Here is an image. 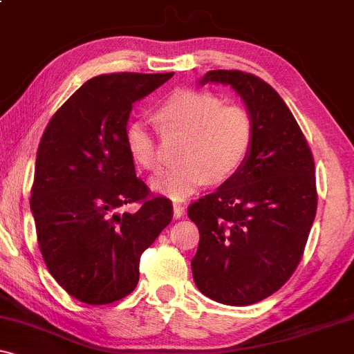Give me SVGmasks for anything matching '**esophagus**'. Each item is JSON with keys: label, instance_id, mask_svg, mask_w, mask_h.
I'll use <instances>...</instances> for the list:
<instances>
[{"label": "esophagus", "instance_id": "esophagus-1", "mask_svg": "<svg viewBox=\"0 0 354 354\" xmlns=\"http://www.w3.org/2000/svg\"><path fill=\"white\" fill-rule=\"evenodd\" d=\"M183 214H185V205H181V203H174L173 205V216L176 219L183 218Z\"/></svg>", "mask_w": 354, "mask_h": 354}]
</instances>
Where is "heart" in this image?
<instances>
[{
	"label": "heart",
	"instance_id": "obj_1",
	"mask_svg": "<svg viewBox=\"0 0 354 354\" xmlns=\"http://www.w3.org/2000/svg\"><path fill=\"white\" fill-rule=\"evenodd\" d=\"M156 118L163 128L186 133L181 148L185 161L151 180L153 189L173 201L186 200L209 181L221 183L233 176L254 141L250 113L238 104H223L219 96L205 89H178L158 106ZM124 145L136 165L158 168L156 140L146 121L126 124Z\"/></svg>",
	"mask_w": 354,
	"mask_h": 354
}]
</instances>
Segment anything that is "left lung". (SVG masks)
<instances>
[{"instance_id": "obj_1", "label": "left lung", "mask_w": 354, "mask_h": 354, "mask_svg": "<svg viewBox=\"0 0 354 354\" xmlns=\"http://www.w3.org/2000/svg\"><path fill=\"white\" fill-rule=\"evenodd\" d=\"M230 84L254 123L246 161L216 191L189 205L200 230L191 270L214 301L248 306L278 291L298 268L316 216L315 160L290 108L266 81L208 71L200 84Z\"/></svg>"}]
</instances>
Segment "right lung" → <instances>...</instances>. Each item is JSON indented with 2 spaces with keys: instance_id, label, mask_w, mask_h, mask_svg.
Segmentation results:
<instances>
[{
  "instance_id": "1",
  "label": "right lung",
  "mask_w": 354,
  "mask_h": 354,
  "mask_svg": "<svg viewBox=\"0 0 354 354\" xmlns=\"http://www.w3.org/2000/svg\"><path fill=\"white\" fill-rule=\"evenodd\" d=\"M173 73H111L88 80L44 129L31 188L38 245L59 286L86 304L123 299L140 258L171 223L173 205L151 196L124 145L133 103ZM140 202L136 214H120Z\"/></svg>"
}]
</instances>
